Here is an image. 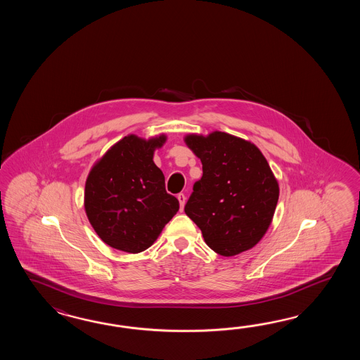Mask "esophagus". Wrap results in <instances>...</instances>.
<instances>
[{"instance_id":"1","label":"esophagus","mask_w":360,"mask_h":360,"mask_svg":"<svg viewBox=\"0 0 360 360\" xmlns=\"http://www.w3.org/2000/svg\"><path fill=\"white\" fill-rule=\"evenodd\" d=\"M177 199H179V202H180V210L183 211L184 205H185V202H186V197H185V194L180 193V194L177 195Z\"/></svg>"}]
</instances>
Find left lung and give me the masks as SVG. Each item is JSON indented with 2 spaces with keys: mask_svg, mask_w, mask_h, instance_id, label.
Masks as SVG:
<instances>
[{
  "mask_svg": "<svg viewBox=\"0 0 360 360\" xmlns=\"http://www.w3.org/2000/svg\"><path fill=\"white\" fill-rule=\"evenodd\" d=\"M185 143L203 169L185 214L214 252L229 257L252 248L266 233L279 198L268 161L252 143L221 131L188 135Z\"/></svg>",
  "mask_w": 360,
  "mask_h": 360,
  "instance_id": "1",
  "label": "left lung"
}]
</instances>
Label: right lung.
I'll use <instances>...</instances> for the list:
<instances>
[{"label": "right lung", "instance_id": "right-lung-1", "mask_svg": "<svg viewBox=\"0 0 360 360\" xmlns=\"http://www.w3.org/2000/svg\"><path fill=\"white\" fill-rule=\"evenodd\" d=\"M166 136L144 140L124 136L92 167L84 186V210L108 245L138 253L153 245L179 211L166 191L165 176L153 162Z\"/></svg>", "mask_w": 360, "mask_h": 360}]
</instances>
